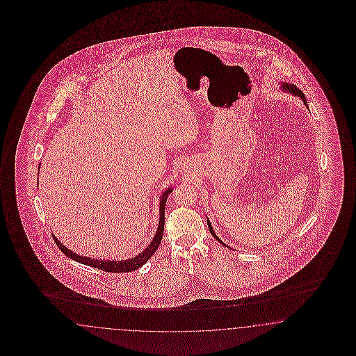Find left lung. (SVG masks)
I'll list each match as a JSON object with an SVG mask.
<instances>
[{"mask_svg": "<svg viewBox=\"0 0 356 356\" xmlns=\"http://www.w3.org/2000/svg\"><path fill=\"white\" fill-rule=\"evenodd\" d=\"M282 87H283V90H284V91H289V92H291L292 95L302 97V100L304 102V104H305V106H308V104H307V99H305V97H304V94H302V91H300L298 87L295 86V85H292V83L291 85H289V83H283ZM207 226H209V231H210V234H211L213 236L216 237V240H218L220 244L226 245V244H225V243H223V241H222L219 237L216 236V234L214 232V231H213V226H211V223H210V220H209V219H207Z\"/></svg>", "mask_w": 356, "mask_h": 356, "instance_id": "1", "label": "left lung"}]
</instances>
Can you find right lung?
Returning a JSON list of instances; mask_svg holds the SVG:
<instances>
[{"instance_id":"right-lung-1","label":"right lung","mask_w":356,"mask_h":356,"mask_svg":"<svg viewBox=\"0 0 356 356\" xmlns=\"http://www.w3.org/2000/svg\"><path fill=\"white\" fill-rule=\"evenodd\" d=\"M172 192L171 188H168L161 197V204H159V226L156 229V234L152 238L149 247L142 250L138 256L136 257H131L129 259H122V261H103V259H91V257H86V256H79L74 252H72L70 249L66 248L64 244H61L58 241V238L54 236V240L56 243V245L58 247V249L64 253L66 257L69 259H74L79 264H83L87 266H92V268H97L99 270H103V271H108V273H129L133 270L140 269V266H143L147 259H150L151 256L154 254V252L158 249V247L161 245V241H162L163 231H164V209H165V202H167V198H168V194Z\"/></svg>"}]
</instances>
